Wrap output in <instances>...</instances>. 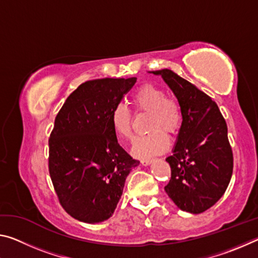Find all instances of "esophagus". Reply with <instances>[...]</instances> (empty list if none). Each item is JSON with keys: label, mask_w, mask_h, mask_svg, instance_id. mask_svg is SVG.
<instances>
[{"label": "esophagus", "mask_w": 258, "mask_h": 258, "mask_svg": "<svg viewBox=\"0 0 258 258\" xmlns=\"http://www.w3.org/2000/svg\"><path fill=\"white\" fill-rule=\"evenodd\" d=\"M152 163V159H141V164L143 166H148Z\"/></svg>", "instance_id": "esophagus-1"}]
</instances>
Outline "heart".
<instances>
[{
    "instance_id": "heart-1",
    "label": "heart",
    "mask_w": 258,
    "mask_h": 258,
    "mask_svg": "<svg viewBox=\"0 0 258 258\" xmlns=\"http://www.w3.org/2000/svg\"><path fill=\"white\" fill-rule=\"evenodd\" d=\"M132 102L137 110L151 113V133L135 139L132 154L135 157H150L167 149L169 140L167 134L175 133L182 121L180 104L175 100L166 97V93L158 86L146 84L135 91ZM110 123L115 134L121 140L132 138V115L123 104H117L110 112ZM159 130H157L156 128Z\"/></svg>"
}]
</instances>
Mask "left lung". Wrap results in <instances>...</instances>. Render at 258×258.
Masks as SVG:
<instances>
[{
  "label": "left lung",
  "mask_w": 258,
  "mask_h": 258,
  "mask_svg": "<svg viewBox=\"0 0 258 258\" xmlns=\"http://www.w3.org/2000/svg\"><path fill=\"white\" fill-rule=\"evenodd\" d=\"M150 73L161 76L182 112L173 154L166 158L172 174L165 191L181 211L200 214L221 199L232 176L228 126L212 98L190 82L171 69Z\"/></svg>",
  "instance_id": "1"
}]
</instances>
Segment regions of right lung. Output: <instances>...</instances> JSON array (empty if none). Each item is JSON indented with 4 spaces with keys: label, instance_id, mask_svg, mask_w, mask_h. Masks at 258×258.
Masks as SVG:
<instances>
[{
    "label": "right lung",
    "instance_id": "add662e5",
    "mask_svg": "<svg viewBox=\"0 0 258 258\" xmlns=\"http://www.w3.org/2000/svg\"><path fill=\"white\" fill-rule=\"evenodd\" d=\"M137 77L83 83L67 98L49 139V171L61 206L84 223L108 220L123 194L125 180L140 164L117 141L112 108Z\"/></svg>",
    "mask_w": 258,
    "mask_h": 258
}]
</instances>
